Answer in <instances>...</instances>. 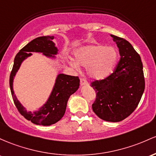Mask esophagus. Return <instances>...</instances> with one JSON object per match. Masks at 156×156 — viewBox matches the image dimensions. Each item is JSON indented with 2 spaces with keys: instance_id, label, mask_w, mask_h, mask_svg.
Wrapping results in <instances>:
<instances>
[{
  "instance_id": "esophagus-1",
  "label": "esophagus",
  "mask_w": 156,
  "mask_h": 156,
  "mask_svg": "<svg viewBox=\"0 0 156 156\" xmlns=\"http://www.w3.org/2000/svg\"><path fill=\"white\" fill-rule=\"evenodd\" d=\"M88 85V83H87L86 80H85V79H83V78L80 79V85H81V86H84V85Z\"/></svg>"
}]
</instances>
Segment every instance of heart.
I'll return each instance as SVG.
<instances>
[{
    "label": "heart",
    "mask_w": 156,
    "mask_h": 156,
    "mask_svg": "<svg viewBox=\"0 0 156 156\" xmlns=\"http://www.w3.org/2000/svg\"><path fill=\"white\" fill-rule=\"evenodd\" d=\"M76 61L71 64L75 68L87 67L88 76L96 80H104L113 73L116 68L119 55L113 46L91 44L82 46L74 52Z\"/></svg>",
    "instance_id": "heart-1"
}]
</instances>
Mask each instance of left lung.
Instances as JSON below:
<instances>
[{
  "label": "left lung",
  "instance_id": "1",
  "mask_svg": "<svg viewBox=\"0 0 156 156\" xmlns=\"http://www.w3.org/2000/svg\"><path fill=\"white\" fill-rule=\"evenodd\" d=\"M111 37L119 48L121 58L114 72L105 80L91 83L97 94L92 109L101 119L117 122L130 116L137 108L145 83L139 54L126 40Z\"/></svg>",
  "mask_w": 156,
  "mask_h": 156
}]
</instances>
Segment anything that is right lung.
<instances>
[{
    "label": "right lung",
    "mask_w": 156,
    "mask_h": 156,
    "mask_svg": "<svg viewBox=\"0 0 156 156\" xmlns=\"http://www.w3.org/2000/svg\"><path fill=\"white\" fill-rule=\"evenodd\" d=\"M55 38L56 37L54 36L40 37L25 45L15 56L10 74L9 86L15 106L22 116L37 125L48 126L60 120L66 113L69 97L80 87V80L78 76L59 73L56 78L55 85L47 101L39 109L33 112L28 111L15 94L13 89L14 79L22 62L32 55L31 52L43 53L48 58L53 60L57 59L55 55H58L59 50L54 42Z\"/></svg>",
    "instance_id": "1"
}]
</instances>
